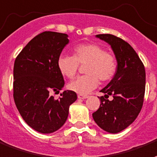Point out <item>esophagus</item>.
<instances>
[{
    "mask_svg": "<svg viewBox=\"0 0 157 157\" xmlns=\"http://www.w3.org/2000/svg\"><path fill=\"white\" fill-rule=\"evenodd\" d=\"M88 96L87 95H83V94H78V99H86V98H88Z\"/></svg>",
    "mask_w": 157,
    "mask_h": 157,
    "instance_id": "1",
    "label": "esophagus"
}]
</instances>
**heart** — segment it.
Returning a JSON list of instances; mask_svg holds the SVG:
<instances>
[{
    "label": "heart",
    "instance_id": "obj_1",
    "mask_svg": "<svg viewBox=\"0 0 157 157\" xmlns=\"http://www.w3.org/2000/svg\"><path fill=\"white\" fill-rule=\"evenodd\" d=\"M78 63L87 64L85 74L71 81L70 90L79 94H88L98 87L100 79L102 82L110 81L117 72L116 58L106 52L103 47L97 44H83L74 49V56L61 55L58 59V68L63 75L69 78L75 76Z\"/></svg>",
    "mask_w": 157,
    "mask_h": 157
}]
</instances>
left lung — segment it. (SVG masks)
Returning <instances> with one entry per match:
<instances>
[{"mask_svg": "<svg viewBox=\"0 0 157 157\" xmlns=\"http://www.w3.org/2000/svg\"><path fill=\"white\" fill-rule=\"evenodd\" d=\"M96 38L111 46L117 68L114 77L100 92L99 108L93 113L94 122L101 129L116 134L124 130L137 117L142 108L146 87L143 63L130 44L109 34L97 35ZM113 95L114 99H107Z\"/></svg>", "mask_w": 157, "mask_h": 157, "instance_id": "1", "label": "left lung"}]
</instances>
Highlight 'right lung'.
Masks as SVG:
<instances>
[{
    "label": "right lung",
    "instance_id": "add662e5",
    "mask_svg": "<svg viewBox=\"0 0 157 157\" xmlns=\"http://www.w3.org/2000/svg\"><path fill=\"white\" fill-rule=\"evenodd\" d=\"M68 35L45 31L36 35L16 57L14 63V100L24 121L36 132H55L65 123L69 107L77 100L71 90L55 100L50 93H59L64 80L58 59L69 42Z\"/></svg>",
    "mask_w": 157,
    "mask_h": 157
}]
</instances>
